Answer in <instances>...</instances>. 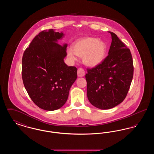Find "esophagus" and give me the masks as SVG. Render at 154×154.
<instances>
[{"mask_svg": "<svg viewBox=\"0 0 154 154\" xmlns=\"http://www.w3.org/2000/svg\"><path fill=\"white\" fill-rule=\"evenodd\" d=\"M85 72L82 68H79L78 69V71H77L78 77H83L85 75Z\"/></svg>", "mask_w": 154, "mask_h": 154, "instance_id": "esophagus-1", "label": "esophagus"}]
</instances>
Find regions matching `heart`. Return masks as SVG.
Instances as JSON below:
<instances>
[{"label": "heart", "mask_w": 154, "mask_h": 154, "mask_svg": "<svg viewBox=\"0 0 154 154\" xmlns=\"http://www.w3.org/2000/svg\"><path fill=\"white\" fill-rule=\"evenodd\" d=\"M107 52V45L97 38L88 37L75 42L73 49H69L68 56L72 60L77 59V55L82 57L84 63L94 67L101 63Z\"/></svg>", "instance_id": "heart-1"}]
</instances>
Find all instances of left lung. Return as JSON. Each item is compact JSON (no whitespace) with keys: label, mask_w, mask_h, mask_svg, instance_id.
Returning <instances> with one entry per match:
<instances>
[{"label":"left lung","mask_w":154,"mask_h":154,"mask_svg":"<svg viewBox=\"0 0 154 154\" xmlns=\"http://www.w3.org/2000/svg\"><path fill=\"white\" fill-rule=\"evenodd\" d=\"M112 42L108 56L102 62L87 69V97L96 107L107 110L122 102L127 95L133 75L130 50L117 36L109 32Z\"/></svg>","instance_id":"1"}]
</instances>
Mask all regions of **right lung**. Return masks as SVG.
<instances>
[{
  "instance_id": "1",
  "label": "right lung",
  "mask_w": 154,
  "mask_h": 154,
  "mask_svg": "<svg viewBox=\"0 0 154 154\" xmlns=\"http://www.w3.org/2000/svg\"><path fill=\"white\" fill-rule=\"evenodd\" d=\"M63 36L53 29L40 32L22 57L25 88L33 103L47 111L58 110L65 104L77 77V69L64 62L67 44L57 43Z\"/></svg>"
}]
</instances>
